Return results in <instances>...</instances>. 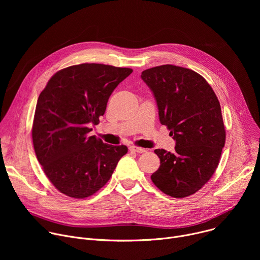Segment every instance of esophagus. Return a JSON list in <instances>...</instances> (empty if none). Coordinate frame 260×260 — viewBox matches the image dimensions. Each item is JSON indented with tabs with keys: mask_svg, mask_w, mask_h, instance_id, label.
Segmentation results:
<instances>
[{
	"mask_svg": "<svg viewBox=\"0 0 260 260\" xmlns=\"http://www.w3.org/2000/svg\"><path fill=\"white\" fill-rule=\"evenodd\" d=\"M129 150L132 152H137V153H144V152H146V149H144V148L137 147V146H131L129 147Z\"/></svg>",
	"mask_w": 260,
	"mask_h": 260,
	"instance_id": "34e87169",
	"label": "esophagus"
}]
</instances>
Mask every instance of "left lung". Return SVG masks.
Returning <instances> with one entry per match:
<instances>
[{"label":"left lung","mask_w":260,"mask_h":260,"mask_svg":"<svg viewBox=\"0 0 260 260\" xmlns=\"http://www.w3.org/2000/svg\"><path fill=\"white\" fill-rule=\"evenodd\" d=\"M141 78L154 94L160 123L176 141L174 153L154 150L160 166L151 180L170 197L191 196L215 173L225 144L220 103L206 79L190 69L162 64L143 71Z\"/></svg>","instance_id":"left-lung-1"}]
</instances>
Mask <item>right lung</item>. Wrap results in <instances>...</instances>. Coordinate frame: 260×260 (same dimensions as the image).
Wrapping results in <instances>:
<instances>
[{
	"label": "right lung",
	"mask_w": 260,
	"mask_h": 260,
	"mask_svg": "<svg viewBox=\"0 0 260 260\" xmlns=\"http://www.w3.org/2000/svg\"><path fill=\"white\" fill-rule=\"evenodd\" d=\"M133 72L103 63L64 68L49 79L37 102L31 138L42 169L61 193L84 199L100 190L112 176L124 145L113 146L89 136L108 100Z\"/></svg>",
	"instance_id": "1"
}]
</instances>
